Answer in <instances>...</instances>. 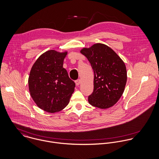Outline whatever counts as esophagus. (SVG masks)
<instances>
[{"mask_svg":"<svg viewBox=\"0 0 159 159\" xmlns=\"http://www.w3.org/2000/svg\"><path fill=\"white\" fill-rule=\"evenodd\" d=\"M75 83L76 84V85H79L80 84V79H77L75 81Z\"/></svg>","mask_w":159,"mask_h":159,"instance_id":"obj_1","label":"esophagus"}]
</instances>
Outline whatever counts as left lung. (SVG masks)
Returning <instances> with one entry per match:
<instances>
[{
	"mask_svg": "<svg viewBox=\"0 0 159 159\" xmlns=\"http://www.w3.org/2000/svg\"><path fill=\"white\" fill-rule=\"evenodd\" d=\"M85 56L94 71V89L89 102L100 109L113 106L122 95L127 80V69L123 60L109 47L98 43L84 48Z\"/></svg>",
	"mask_w": 159,
	"mask_h": 159,
	"instance_id": "8db88e82",
	"label": "left lung"
}]
</instances>
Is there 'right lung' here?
Returning a JSON list of instances; mask_svg holds the SVG:
<instances>
[{
	"mask_svg": "<svg viewBox=\"0 0 159 159\" xmlns=\"http://www.w3.org/2000/svg\"><path fill=\"white\" fill-rule=\"evenodd\" d=\"M67 52L48 50L33 64L28 85L30 95L37 106L50 113L63 110L69 104L75 84L63 68Z\"/></svg>",
	"mask_w": 159,
	"mask_h": 159,
	"instance_id": "add662e5",
	"label": "right lung"
}]
</instances>
